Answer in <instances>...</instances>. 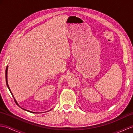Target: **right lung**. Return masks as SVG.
I'll use <instances>...</instances> for the list:
<instances>
[{
    "instance_id": "right-lung-1",
    "label": "right lung",
    "mask_w": 133,
    "mask_h": 133,
    "mask_svg": "<svg viewBox=\"0 0 133 133\" xmlns=\"http://www.w3.org/2000/svg\"><path fill=\"white\" fill-rule=\"evenodd\" d=\"M7 71H8V66H7V67H6V69H5V80H6V84H7V87H8V89H9V90H10V91L11 92V94H12V97H13V98H14V101H15V103H16V104L17 105H18V106H19V104H18V103H17V102H16V101L15 100V99L14 98V96H13V95H12V92H11V90H10V87H9V86H8V81H7ZM20 107V106H19ZM22 109H23V108H22ZM23 110H26V111H29V112H32V113H36V112H32V111H29V110H26V109H23ZM51 110H50L49 111H50Z\"/></svg>"
}]
</instances>
